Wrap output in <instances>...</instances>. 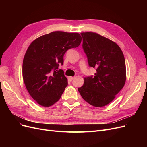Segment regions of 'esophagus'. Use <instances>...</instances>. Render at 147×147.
I'll list each match as a JSON object with an SVG mask.
<instances>
[{
  "label": "esophagus",
  "instance_id": "1",
  "mask_svg": "<svg viewBox=\"0 0 147 147\" xmlns=\"http://www.w3.org/2000/svg\"><path fill=\"white\" fill-rule=\"evenodd\" d=\"M74 78H75V77H68V79L70 81H72Z\"/></svg>",
  "mask_w": 147,
  "mask_h": 147
}]
</instances>
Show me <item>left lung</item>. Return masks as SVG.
I'll return each mask as SVG.
<instances>
[{
  "label": "left lung",
  "instance_id": "left-lung-1",
  "mask_svg": "<svg viewBox=\"0 0 147 147\" xmlns=\"http://www.w3.org/2000/svg\"><path fill=\"white\" fill-rule=\"evenodd\" d=\"M83 48L90 67H96L94 77H84L78 88L82 98L101 107L112 102L126 80L125 59L121 49L111 40L95 32H82Z\"/></svg>",
  "mask_w": 147,
  "mask_h": 147
}]
</instances>
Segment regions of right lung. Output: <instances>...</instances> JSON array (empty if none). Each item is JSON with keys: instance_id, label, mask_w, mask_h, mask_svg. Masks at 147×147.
I'll return each instance as SVG.
<instances>
[{"instance_id": "obj_1", "label": "right lung", "mask_w": 147, "mask_h": 147, "mask_svg": "<svg viewBox=\"0 0 147 147\" xmlns=\"http://www.w3.org/2000/svg\"><path fill=\"white\" fill-rule=\"evenodd\" d=\"M77 32L55 31L35 39L26 51L23 63V78L30 96L38 104L50 107L59 100L67 86L64 71V55L70 48L80 45Z\"/></svg>"}]
</instances>
